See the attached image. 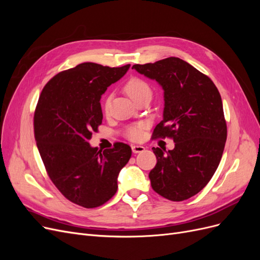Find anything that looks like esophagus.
Here are the masks:
<instances>
[{"instance_id":"obj_1","label":"esophagus","mask_w":260,"mask_h":260,"mask_svg":"<svg viewBox=\"0 0 260 260\" xmlns=\"http://www.w3.org/2000/svg\"><path fill=\"white\" fill-rule=\"evenodd\" d=\"M131 148H132V152L135 153V154L143 152L144 149H145V147H144V146H142V145H132V146H131Z\"/></svg>"}]
</instances>
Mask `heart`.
<instances>
[{
  "instance_id": "b5f03b06",
  "label": "heart",
  "mask_w": 260,
  "mask_h": 260,
  "mask_svg": "<svg viewBox=\"0 0 260 260\" xmlns=\"http://www.w3.org/2000/svg\"><path fill=\"white\" fill-rule=\"evenodd\" d=\"M124 90L135 102L140 98L146 95V94H152L151 86H149L144 80L139 79V78H131V79L125 83ZM103 109L105 114L109 113V109H111V98L109 96L106 98L103 102ZM145 128V122H138L135 124H131L129 127L125 128L124 135L131 141H139L142 139Z\"/></svg>"
}]
</instances>
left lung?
I'll return each mask as SVG.
<instances>
[{"mask_svg": "<svg viewBox=\"0 0 260 260\" xmlns=\"http://www.w3.org/2000/svg\"><path fill=\"white\" fill-rule=\"evenodd\" d=\"M132 69L162 88L164 118L153 135L175 142L166 153L153 147L157 164L148 175L153 190L169 201L190 199L206 186L222 157L226 123L220 93L206 75L178 57Z\"/></svg>", "mask_w": 260, "mask_h": 260, "instance_id": "left-lung-1", "label": "left lung"}]
</instances>
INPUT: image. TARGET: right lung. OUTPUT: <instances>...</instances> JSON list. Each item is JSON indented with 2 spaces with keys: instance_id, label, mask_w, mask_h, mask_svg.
<instances>
[{
  "instance_id": "right-lung-1",
  "label": "right lung",
  "mask_w": 260,
  "mask_h": 260,
  "mask_svg": "<svg viewBox=\"0 0 260 260\" xmlns=\"http://www.w3.org/2000/svg\"><path fill=\"white\" fill-rule=\"evenodd\" d=\"M129 68L82 62L54 76L39 98L34 118L39 153L54 185L79 206L95 208L111 200L131 157L128 144L102 151L89 143L103 119L102 94Z\"/></svg>"
}]
</instances>
